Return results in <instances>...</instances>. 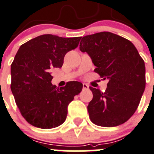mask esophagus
Returning <instances> with one entry per match:
<instances>
[{"mask_svg":"<svg viewBox=\"0 0 154 154\" xmlns=\"http://www.w3.org/2000/svg\"><path fill=\"white\" fill-rule=\"evenodd\" d=\"M89 89V86L86 84H83V90H88Z\"/></svg>","mask_w":154,"mask_h":154,"instance_id":"esophagus-1","label":"esophagus"}]
</instances>
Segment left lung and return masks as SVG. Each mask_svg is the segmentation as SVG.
Here are the masks:
<instances>
[{"label": "left lung", "instance_id": "left-lung-1", "mask_svg": "<svg viewBox=\"0 0 154 154\" xmlns=\"http://www.w3.org/2000/svg\"><path fill=\"white\" fill-rule=\"evenodd\" d=\"M80 50L91 57L95 72L109 80L105 92L90 87L91 122L103 127L127 122L137 110L146 85L144 61L137 48L120 35L101 32L83 37Z\"/></svg>", "mask_w": 154, "mask_h": 154}]
</instances>
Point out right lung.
I'll return each instance as SVG.
<instances>
[{"label": "right lung", "instance_id": "add662e5", "mask_svg": "<svg viewBox=\"0 0 154 154\" xmlns=\"http://www.w3.org/2000/svg\"><path fill=\"white\" fill-rule=\"evenodd\" d=\"M81 37L45 34L20 47L11 64V91L23 117L32 125L49 129L66 120L67 106L83 88L78 81L52 85L51 69L61 67L64 55L75 49Z\"/></svg>", "mask_w": 154, "mask_h": 154}]
</instances>
